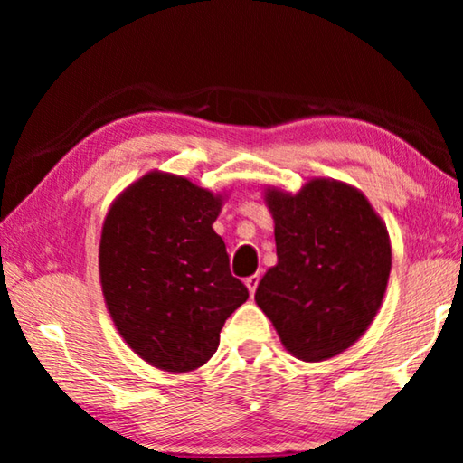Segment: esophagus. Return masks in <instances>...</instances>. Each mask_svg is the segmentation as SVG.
I'll return each mask as SVG.
<instances>
[{"mask_svg": "<svg viewBox=\"0 0 463 463\" xmlns=\"http://www.w3.org/2000/svg\"><path fill=\"white\" fill-rule=\"evenodd\" d=\"M260 276H257V273H255V276H250V278H247L245 279V284H247V288H249V292H250V296H253L255 294V289H257V286H260Z\"/></svg>", "mask_w": 463, "mask_h": 463, "instance_id": "obj_1", "label": "esophagus"}]
</instances>
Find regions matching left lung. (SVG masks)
Returning <instances> with one entry per match:
<instances>
[{"instance_id": "obj_1", "label": "left lung", "mask_w": 463, "mask_h": 463, "mask_svg": "<svg viewBox=\"0 0 463 463\" xmlns=\"http://www.w3.org/2000/svg\"><path fill=\"white\" fill-rule=\"evenodd\" d=\"M278 265L255 292L284 347L323 362L351 347L378 312L392 253L386 226L354 187L312 179L296 195H265Z\"/></svg>"}]
</instances>
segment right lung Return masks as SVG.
Returning <instances> with one entry per match:
<instances>
[{"label": "right lung", "instance_id": "right-lung-1", "mask_svg": "<svg viewBox=\"0 0 463 463\" xmlns=\"http://www.w3.org/2000/svg\"><path fill=\"white\" fill-rule=\"evenodd\" d=\"M221 206L185 177L148 174L106 216L99 276L108 310L135 354L159 370L206 364L226 318L249 298L213 229Z\"/></svg>", "mask_w": 463, "mask_h": 463}]
</instances>
